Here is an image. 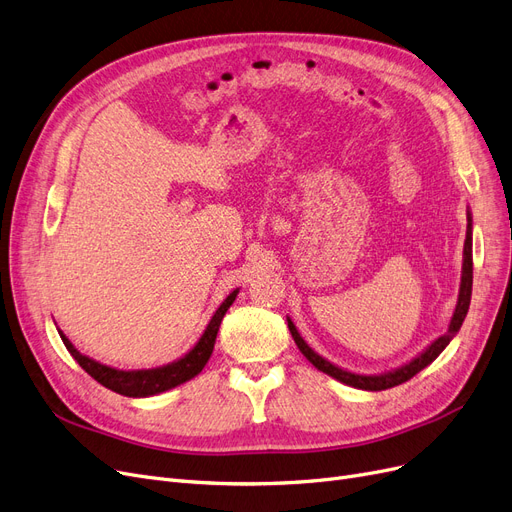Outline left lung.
Returning <instances> with one entry per match:
<instances>
[{"label":"left lung","mask_w":512,"mask_h":512,"mask_svg":"<svg viewBox=\"0 0 512 512\" xmlns=\"http://www.w3.org/2000/svg\"><path fill=\"white\" fill-rule=\"evenodd\" d=\"M466 219H468V225H466V240H464L462 280H460V293H458L456 310H453V314H451L447 331L441 337L434 339V342L430 346H426L418 356H413L409 363L396 367V369H390V371H384V373H354V371H348V369H342V367L333 365L331 361H327V358H323L318 352H314L306 344V339L299 335L297 327L293 325V320L287 316L289 331H291V335L295 339L297 348L301 350V354H304L318 371L331 375L333 380L342 382L346 386H352V388H358V390H371V392L388 390V388L399 386V384L411 380L415 373H420L422 369H426L434 361V358H437L449 346L451 339L458 335V331H460V327L464 323V318H466L468 306H470V295H472V215H470V208L466 211Z\"/></svg>","instance_id":"left-lung-1"}]
</instances>
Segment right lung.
Here are the masks:
<instances>
[{
  "instance_id": "add662e5",
  "label": "right lung",
  "mask_w": 512,
  "mask_h": 512,
  "mask_svg": "<svg viewBox=\"0 0 512 512\" xmlns=\"http://www.w3.org/2000/svg\"><path fill=\"white\" fill-rule=\"evenodd\" d=\"M238 291L240 289H234L221 301V306L215 310L213 318L208 320L204 333L200 335V339L192 350L185 352L181 358H177V361L162 365V367H154V369L124 371V369L103 365L99 361H94V358L82 354L69 342V337L61 329H59V335L63 339L65 348L69 350V354L75 358V361H78V365L90 377H94V380H97L101 386L118 392V394L130 396V399H145V396H154V394L166 392L170 388H177V386L189 382L192 377H196L204 369L208 358H211V354H213L221 320H223L225 312L230 310V306L234 304Z\"/></svg>"
}]
</instances>
